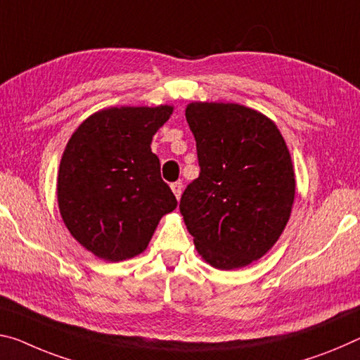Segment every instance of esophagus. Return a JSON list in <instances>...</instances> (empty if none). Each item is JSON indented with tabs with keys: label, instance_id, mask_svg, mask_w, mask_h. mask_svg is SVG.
I'll return each instance as SVG.
<instances>
[{
	"label": "esophagus",
	"instance_id": "1",
	"mask_svg": "<svg viewBox=\"0 0 360 360\" xmlns=\"http://www.w3.org/2000/svg\"><path fill=\"white\" fill-rule=\"evenodd\" d=\"M171 191H173V193H174V197L178 198H181V193H182V182L181 181H176V182H173V184H171Z\"/></svg>",
	"mask_w": 360,
	"mask_h": 360
}]
</instances>
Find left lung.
I'll list each match as a JSON object with an SVG mask.
<instances>
[{
    "label": "left lung",
    "instance_id": "8db88e82",
    "mask_svg": "<svg viewBox=\"0 0 360 360\" xmlns=\"http://www.w3.org/2000/svg\"><path fill=\"white\" fill-rule=\"evenodd\" d=\"M186 118L200 174L179 210L198 255L216 269L252 264L274 247L290 219L295 169L272 120L224 102H192Z\"/></svg>",
    "mask_w": 360,
    "mask_h": 360
}]
</instances>
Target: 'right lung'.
Wrapping results in <instances>:
<instances>
[{
  "instance_id": "add662e5",
  "label": "right lung",
  "mask_w": 360,
  "mask_h": 360,
  "mask_svg": "<svg viewBox=\"0 0 360 360\" xmlns=\"http://www.w3.org/2000/svg\"><path fill=\"white\" fill-rule=\"evenodd\" d=\"M173 105L110 107L79 124L57 176V202L68 232L101 259L144 252L162 216L178 207L160 176L152 138Z\"/></svg>"
}]
</instances>
